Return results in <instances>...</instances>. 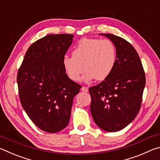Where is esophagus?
I'll use <instances>...</instances> for the list:
<instances>
[{"label": "esophagus", "instance_id": "obj_1", "mask_svg": "<svg viewBox=\"0 0 160 160\" xmlns=\"http://www.w3.org/2000/svg\"><path fill=\"white\" fill-rule=\"evenodd\" d=\"M81 90H82V92H88V88H86V87H82V88H81Z\"/></svg>", "mask_w": 160, "mask_h": 160}]
</instances>
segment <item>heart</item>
Wrapping results in <instances>:
<instances>
[{
    "instance_id": "1",
    "label": "heart",
    "mask_w": 160,
    "mask_h": 160,
    "mask_svg": "<svg viewBox=\"0 0 160 160\" xmlns=\"http://www.w3.org/2000/svg\"><path fill=\"white\" fill-rule=\"evenodd\" d=\"M116 63V48L109 39L83 38L72 51V56H65L63 66L68 77L78 81L83 69L85 82L94 79L106 80L112 73Z\"/></svg>"
}]
</instances>
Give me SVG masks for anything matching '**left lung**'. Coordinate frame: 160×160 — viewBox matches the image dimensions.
Wrapping results in <instances>:
<instances>
[{
    "mask_svg": "<svg viewBox=\"0 0 160 160\" xmlns=\"http://www.w3.org/2000/svg\"><path fill=\"white\" fill-rule=\"evenodd\" d=\"M114 44L116 63L111 75L89 88L90 112L94 122L107 132H116L131 123L141 106L145 75L138 53L123 38L100 34Z\"/></svg>",
    "mask_w": 160,
    "mask_h": 160,
    "instance_id": "obj_1",
    "label": "left lung"
}]
</instances>
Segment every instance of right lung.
<instances>
[{"mask_svg":"<svg viewBox=\"0 0 160 160\" xmlns=\"http://www.w3.org/2000/svg\"><path fill=\"white\" fill-rule=\"evenodd\" d=\"M73 37L48 34L34 42L18 72L22 106L38 128L51 133L68 124L73 98L81 88L68 77L63 66Z\"/></svg>","mask_w":160,"mask_h":160,"instance_id":"1","label":"right lung"}]
</instances>
